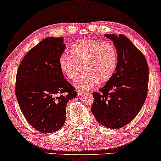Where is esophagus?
I'll list each match as a JSON object with an SVG mask.
<instances>
[{
	"mask_svg": "<svg viewBox=\"0 0 161 161\" xmlns=\"http://www.w3.org/2000/svg\"><path fill=\"white\" fill-rule=\"evenodd\" d=\"M84 94V92H82V91H80V90H77V95L78 96H80V95H83V94Z\"/></svg>",
	"mask_w": 161,
	"mask_h": 161,
	"instance_id": "1",
	"label": "esophagus"
}]
</instances>
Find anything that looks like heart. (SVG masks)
I'll use <instances>...</instances> for the list:
<instances>
[{
  "label": "heart",
  "instance_id": "b5f03b06",
  "mask_svg": "<svg viewBox=\"0 0 161 161\" xmlns=\"http://www.w3.org/2000/svg\"><path fill=\"white\" fill-rule=\"evenodd\" d=\"M71 53H62L59 56V67L69 79L75 78L84 67L85 73L74 80V85L80 90L93 89L98 82H108L116 71L117 50L108 42L81 39L72 46Z\"/></svg>",
  "mask_w": 161,
  "mask_h": 161
}]
</instances>
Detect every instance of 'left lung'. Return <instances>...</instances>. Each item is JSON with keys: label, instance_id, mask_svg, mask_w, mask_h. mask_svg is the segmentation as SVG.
I'll use <instances>...</instances> for the list:
<instances>
[{"label": "left lung", "instance_id": "8db88e82", "mask_svg": "<svg viewBox=\"0 0 161 161\" xmlns=\"http://www.w3.org/2000/svg\"><path fill=\"white\" fill-rule=\"evenodd\" d=\"M118 53L112 78L93 92L91 111L100 125L111 129L125 126L137 116L147 95L149 68L142 52L123 34H105Z\"/></svg>", "mask_w": 161, "mask_h": 161}]
</instances>
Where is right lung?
Segmentation results:
<instances>
[{
    "instance_id": "add662e5",
    "label": "right lung",
    "mask_w": 161,
    "mask_h": 161,
    "mask_svg": "<svg viewBox=\"0 0 161 161\" xmlns=\"http://www.w3.org/2000/svg\"><path fill=\"white\" fill-rule=\"evenodd\" d=\"M65 48L63 37L44 39L28 51L17 69L15 93L19 108L28 122L43 133L62 127L67 103L77 95L59 67Z\"/></svg>"
}]
</instances>
